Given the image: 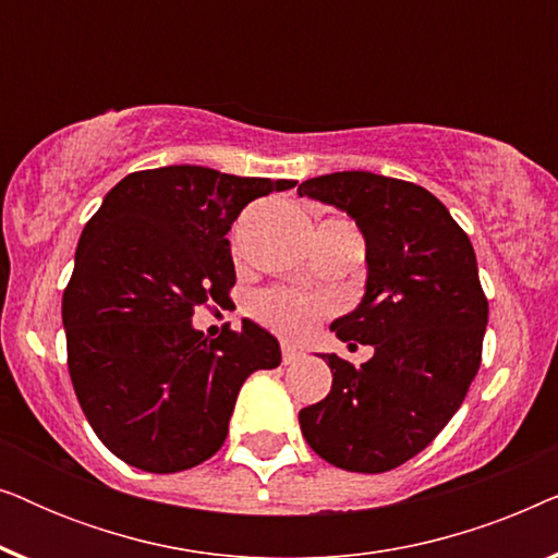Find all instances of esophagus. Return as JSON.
Segmentation results:
<instances>
[{
  "mask_svg": "<svg viewBox=\"0 0 558 558\" xmlns=\"http://www.w3.org/2000/svg\"><path fill=\"white\" fill-rule=\"evenodd\" d=\"M300 350H296L294 345H289V342H284V345H281V361H284V365H292V363H296L300 361Z\"/></svg>",
  "mask_w": 558,
  "mask_h": 558,
  "instance_id": "34e87169",
  "label": "esophagus"
}]
</instances>
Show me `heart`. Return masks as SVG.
I'll return each instance as SVG.
<instances>
[{
    "label": "heart",
    "mask_w": 558,
    "mask_h": 558,
    "mask_svg": "<svg viewBox=\"0 0 558 558\" xmlns=\"http://www.w3.org/2000/svg\"><path fill=\"white\" fill-rule=\"evenodd\" d=\"M256 315L266 325L289 338H300L310 332L312 325L325 315L327 304L323 300H310V296L292 292H266L256 300Z\"/></svg>",
    "instance_id": "1"
}]
</instances>
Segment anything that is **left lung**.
<instances>
[{"mask_svg":"<svg viewBox=\"0 0 558 558\" xmlns=\"http://www.w3.org/2000/svg\"><path fill=\"white\" fill-rule=\"evenodd\" d=\"M296 193L345 210L361 228L363 302L330 330L376 350L361 368L323 355L332 388L300 411L302 434L335 468L388 472L432 445L477 376L487 296L475 248L414 182L355 170L304 180Z\"/></svg>","mask_w":558,"mask_h":558,"instance_id":"1","label":"left lung"}]
</instances>
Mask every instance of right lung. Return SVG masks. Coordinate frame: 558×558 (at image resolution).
<instances>
[{
	"mask_svg": "<svg viewBox=\"0 0 558 558\" xmlns=\"http://www.w3.org/2000/svg\"><path fill=\"white\" fill-rule=\"evenodd\" d=\"M294 180L172 165L126 174L83 228L63 292L68 371L96 437L136 470H190L223 447L235 396L277 368L279 342L251 319L216 340L195 307L235 284L226 233L251 201Z\"/></svg>",
	"mask_w": 558,
	"mask_h": 558,
	"instance_id": "obj_1",
	"label": "right lung"
}]
</instances>
